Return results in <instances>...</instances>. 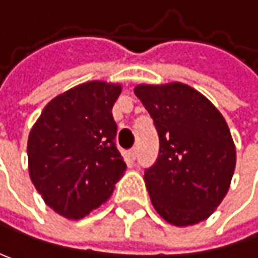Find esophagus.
Masks as SVG:
<instances>
[{"mask_svg":"<svg viewBox=\"0 0 258 258\" xmlns=\"http://www.w3.org/2000/svg\"><path fill=\"white\" fill-rule=\"evenodd\" d=\"M129 157H131L132 160H135V158L138 157V148H132V150L129 151Z\"/></svg>","mask_w":258,"mask_h":258,"instance_id":"esophagus-1","label":"esophagus"}]
</instances>
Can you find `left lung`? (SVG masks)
<instances>
[{"instance_id": "1", "label": "left lung", "mask_w": 258, "mask_h": 258, "mask_svg": "<svg viewBox=\"0 0 258 258\" xmlns=\"http://www.w3.org/2000/svg\"><path fill=\"white\" fill-rule=\"evenodd\" d=\"M154 120L160 151L144 180L156 212L179 228L212 216L228 194L236 150L222 113L180 82L134 89Z\"/></svg>"}]
</instances>
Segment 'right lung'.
Returning <instances> with one entry per match:
<instances>
[{
    "mask_svg": "<svg viewBox=\"0 0 258 258\" xmlns=\"http://www.w3.org/2000/svg\"><path fill=\"white\" fill-rule=\"evenodd\" d=\"M121 85H78L45 105L28 138L29 176L48 207L70 220L110 198L126 163L116 148L111 108Z\"/></svg>",
    "mask_w": 258,
    "mask_h": 258,
    "instance_id": "add662e5",
    "label": "right lung"
}]
</instances>
